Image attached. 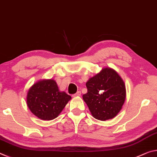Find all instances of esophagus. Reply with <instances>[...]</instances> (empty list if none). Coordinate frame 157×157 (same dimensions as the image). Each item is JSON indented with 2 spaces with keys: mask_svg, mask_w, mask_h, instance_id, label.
Listing matches in <instances>:
<instances>
[{
  "mask_svg": "<svg viewBox=\"0 0 157 157\" xmlns=\"http://www.w3.org/2000/svg\"><path fill=\"white\" fill-rule=\"evenodd\" d=\"M81 91H78L76 93L74 94V97H79V96H81Z\"/></svg>",
  "mask_w": 157,
  "mask_h": 157,
  "instance_id": "esophagus-1",
  "label": "esophagus"
}]
</instances>
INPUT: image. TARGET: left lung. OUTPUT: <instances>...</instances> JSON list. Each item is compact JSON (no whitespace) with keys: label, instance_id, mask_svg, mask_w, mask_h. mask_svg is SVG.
Wrapping results in <instances>:
<instances>
[{"label":"left lung","instance_id":"1","mask_svg":"<svg viewBox=\"0 0 157 157\" xmlns=\"http://www.w3.org/2000/svg\"><path fill=\"white\" fill-rule=\"evenodd\" d=\"M84 101L95 119H113L122 109L126 98L124 81L114 69L104 68L87 81Z\"/></svg>","mask_w":157,"mask_h":157}]
</instances>
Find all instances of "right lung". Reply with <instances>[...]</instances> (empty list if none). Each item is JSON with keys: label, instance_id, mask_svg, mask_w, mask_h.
I'll return each mask as SVG.
<instances>
[{"label": "right lung", "instance_id": "right-lung-1", "mask_svg": "<svg viewBox=\"0 0 157 157\" xmlns=\"http://www.w3.org/2000/svg\"><path fill=\"white\" fill-rule=\"evenodd\" d=\"M71 99L66 92L59 90L54 80L44 79L30 88L27 94V105L38 118L51 120L58 116Z\"/></svg>", "mask_w": 157, "mask_h": 157}]
</instances>
